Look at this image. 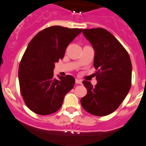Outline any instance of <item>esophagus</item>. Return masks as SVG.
Returning <instances> with one entry per match:
<instances>
[{
    "instance_id": "1",
    "label": "esophagus",
    "mask_w": 146,
    "mask_h": 146,
    "mask_svg": "<svg viewBox=\"0 0 146 146\" xmlns=\"http://www.w3.org/2000/svg\"><path fill=\"white\" fill-rule=\"evenodd\" d=\"M76 84H82V81L81 80V79H78V78H76Z\"/></svg>"
}]
</instances>
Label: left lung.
Listing matches in <instances>:
<instances>
[{
    "label": "left lung",
    "instance_id": "left-lung-1",
    "mask_svg": "<svg viewBox=\"0 0 146 146\" xmlns=\"http://www.w3.org/2000/svg\"><path fill=\"white\" fill-rule=\"evenodd\" d=\"M84 36L94 49L93 65L97 84L82 83L87 93L81 99L83 108L96 116H106L118 108L131 87V66L129 54L106 29H84Z\"/></svg>",
    "mask_w": 146,
    "mask_h": 146
}]
</instances>
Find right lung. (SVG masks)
<instances>
[{
    "label": "right lung",
    "mask_w": 146,
    "mask_h": 146,
    "mask_svg": "<svg viewBox=\"0 0 146 146\" xmlns=\"http://www.w3.org/2000/svg\"><path fill=\"white\" fill-rule=\"evenodd\" d=\"M82 31L59 26L46 28L29 42L20 63V92L35 113L47 115L59 110L75 84L72 76L54 77L55 63L63 59L67 47Z\"/></svg>",
    "instance_id": "right-lung-1"
}]
</instances>
